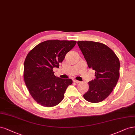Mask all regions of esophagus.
<instances>
[{"instance_id":"esophagus-1","label":"esophagus","mask_w":135,"mask_h":135,"mask_svg":"<svg viewBox=\"0 0 135 135\" xmlns=\"http://www.w3.org/2000/svg\"><path fill=\"white\" fill-rule=\"evenodd\" d=\"M73 81H74V82H75V83H79L80 82V81L77 80H76V79H74V80H73Z\"/></svg>"}]
</instances>
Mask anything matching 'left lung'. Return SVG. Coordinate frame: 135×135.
Instances as JSON below:
<instances>
[{
    "instance_id": "8db88e82",
    "label": "left lung",
    "mask_w": 135,
    "mask_h": 135,
    "mask_svg": "<svg viewBox=\"0 0 135 135\" xmlns=\"http://www.w3.org/2000/svg\"><path fill=\"white\" fill-rule=\"evenodd\" d=\"M88 67L95 71V78L89 81V89L83 95L87 101L99 103L112 91L119 77V60L105 45L93 41H78Z\"/></svg>"
}]
</instances>
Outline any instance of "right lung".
Segmentation results:
<instances>
[{
    "label": "right lung",
    "instance_id": "add662e5",
    "mask_svg": "<svg viewBox=\"0 0 135 135\" xmlns=\"http://www.w3.org/2000/svg\"><path fill=\"white\" fill-rule=\"evenodd\" d=\"M76 44L75 41L48 40L42 42L28 54L24 63V80L30 94L41 105H57L64 97L70 79L54 75L53 68H59L66 54Z\"/></svg>",
    "mask_w": 135,
    "mask_h": 135
}]
</instances>
